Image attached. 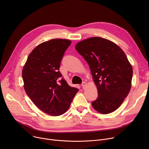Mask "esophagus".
<instances>
[{"label":"esophagus","mask_w":149,"mask_h":149,"mask_svg":"<svg viewBox=\"0 0 149 149\" xmlns=\"http://www.w3.org/2000/svg\"><path fill=\"white\" fill-rule=\"evenodd\" d=\"M81 86L83 87V89H85L87 86V83L86 82H83V83L81 84Z\"/></svg>","instance_id":"34e87169"}]
</instances>
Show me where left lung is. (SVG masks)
Returning a JSON list of instances; mask_svg holds the SVG:
<instances>
[{
    "label": "left lung",
    "instance_id": "8db88e82",
    "mask_svg": "<svg viewBox=\"0 0 149 149\" xmlns=\"http://www.w3.org/2000/svg\"><path fill=\"white\" fill-rule=\"evenodd\" d=\"M75 49L87 61L98 90L92 107L102 114L115 111L132 86L133 69L126 55L113 42L98 37L80 41Z\"/></svg>",
    "mask_w": 149,
    "mask_h": 149
}]
</instances>
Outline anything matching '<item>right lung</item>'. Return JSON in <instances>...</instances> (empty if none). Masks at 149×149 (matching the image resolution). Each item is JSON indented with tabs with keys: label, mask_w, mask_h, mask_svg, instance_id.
<instances>
[{
	"label": "right lung",
	"mask_w": 149,
	"mask_h": 149,
	"mask_svg": "<svg viewBox=\"0 0 149 149\" xmlns=\"http://www.w3.org/2000/svg\"><path fill=\"white\" fill-rule=\"evenodd\" d=\"M71 43L54 38L37 46L29 54L22 69L27 95L41 111L51 116L65 113L79 89L68 85L59 71L65 51Z\"/></svg>",
	"instance_id": "right-lung-1"
}]
</instances>
